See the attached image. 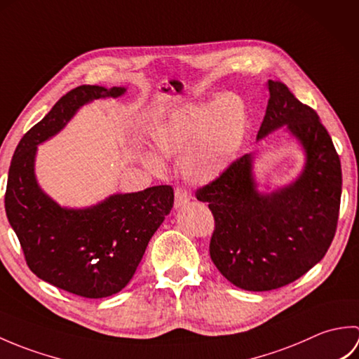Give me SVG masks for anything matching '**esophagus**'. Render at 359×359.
I'll list each match as a JSON object with an SVG mask.
<instances>
[{"mask_svg":"<svg viewBox=\"0 0 359 359\" xmlns=\"http://www.w3.org/2000/svg\"><path fill=\"white\" fill-rule=\"evenodd\" d=\"M189 199H191V194H189L188 188H185V187L175 188V201H174L175 208L184 207L187 202H189Z\"/></svg>","mask_w":359,"mask_h":359,"instance_id":"34e87169","label":"esophagus"}]
</instances>
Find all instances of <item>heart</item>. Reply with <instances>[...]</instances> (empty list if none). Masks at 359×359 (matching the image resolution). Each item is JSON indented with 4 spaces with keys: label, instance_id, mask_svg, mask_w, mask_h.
I'll use <instances>...</instances> for the list:
<instances>
[{
    "label": "heart",
    "instance_id": "b5f03b06",
    "mask_svg": "<svg viewBox=\"0 0 359 359\" xmlns=\"http://www.w3.org/2000/svg\"><path fill=\"white\" fill-rule=\"evenodd\" d=\"M247 128L245 106L238 95L224 94L212 102L193 103L174 111L152 133L156 149L166 157H187L189 179L210 182L226 171L238 156ZM152 170L162 162L144 154Z\"/></svg>",
    "mask_w": 359,
    "mask_h": 359
}]
</instances>
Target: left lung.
I'll return each instance as SVG.
<instances>
[{
    "label": "left lung",
    "mask_w": 359,
    "mask_h": 359,
    "mask_svg": "<svg viewBox=\"0 0 359 359\" xmlns=\"http://www.w3.org/2000/svg\"><path fill=\"white\" fill-rule=\"evenodd\" d=\"M269 90L257 140L287 126L307 152L301 177L259 194L251 154H245L196 191L215 217L211 261L233 285L248 292L292 284L321 261L337 233L341 205L339 156L316 111L279 80H269Z\"/></svg>",
    "instance_id": "1"
}]
</instances>
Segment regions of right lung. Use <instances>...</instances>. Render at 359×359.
Instances as JSON below:
<instances>
[{
    "label": "right lung",
    "mask_w": 359,
    "mask_h": 359,
    "mask_svg": "<svg viewBox=\"0 0 359 359\" xmlns=\"http://www.w3.org/2000/svg\"><path fill=\"white\" fill-rule=\"evenodd\" d=\"M125 88L83 85L65 94L22 135L9 168L4 207L26 264L38 278L81 297L118 293L139 266L152 234L174 205L170 185L116 194L86 210H66L36 185V144L57 134L81 104Z\"/></svg>",
    "instance_id": "1"
}]
</instances>
